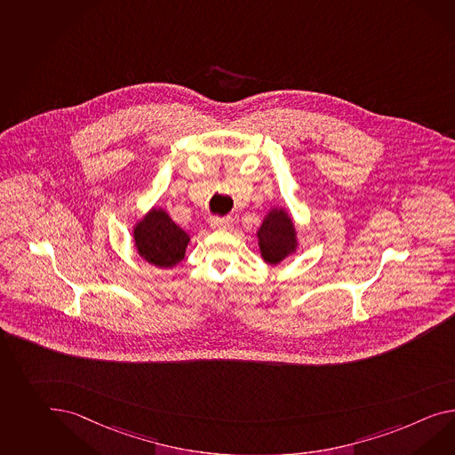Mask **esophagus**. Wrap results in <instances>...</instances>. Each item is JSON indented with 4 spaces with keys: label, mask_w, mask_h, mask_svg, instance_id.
I'll list each match as a JSON object with an SVG mask.
<instances>
[{
    "label": "esophagus",
    "mask_w": 455,
    "mask_h": 455,
    "mask_svg": "<svg viewBox=\"0 0 455 455\" xmlns=\"http://www.w3.org/2000/svg\"><path fill=\"white\" fill-rule=\"evenodd\" d=\"M233 226V218L231 216H222V218H212L211 220V228L212 229H229Z\"/></svg>",
    "instance_id": "34e87169"
}]
</instances>
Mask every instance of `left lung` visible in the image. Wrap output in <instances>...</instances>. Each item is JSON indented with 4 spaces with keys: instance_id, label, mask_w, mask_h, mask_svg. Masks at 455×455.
Returning a JSON list of instances; mask_svg holds the SVG:
<instances>
[{
    "instance_id": "8db88e82",
    "label": "left lung",
    "mask_w": 455,
    "mask_h": 455,
    "mask_svg": "<svg viewBox=\"0 0 455 455\" xmlns=\"http://www.w3.org/2000/svg\"><path fill=\"white\" fill-rule=\"evenodd\" d=\"M257 235L260 254L268 264H279L280 260L289 256L297 245L293 224L289 214L283 210L268 212Z\"/></svg>"
}]
</instances>
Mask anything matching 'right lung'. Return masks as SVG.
I'll use <instances>...</instances> for the list:
<instances>
[{"label":"right lung","instance_id":"obj_1","mask_svg":"<svg viewBox=\"0 0 455 455\" xmlns=\"http://www.w3.org/2000/svg\"><path fill=\"white\" fill-rule=\"evenodd\" d=\"M135 245L147 262L156 267H173L187 251L188 234L164 210H152L135 228Z\"/></svg>","mask_w":455,"mask_h":455}]
</instances>
